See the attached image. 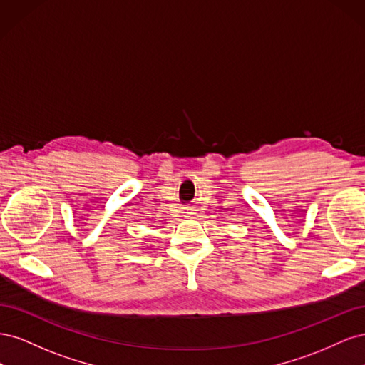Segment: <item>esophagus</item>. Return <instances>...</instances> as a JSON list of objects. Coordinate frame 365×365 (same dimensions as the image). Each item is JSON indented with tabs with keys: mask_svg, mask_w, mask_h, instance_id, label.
<instances>
[{
	"mask_svg": "<svg viewBox=\"0 0 365 365\" xmlns=\"http://www.w3.org/2000/svg\"><path fill=\"white\" fill-rule=\"evenodd\" d=\"M184 213L185 215H196V208L195 207H185L184 208Z\"/></svg>",
	"mask_w": 365,
	"mask_h": 365,
	"instance_id": "esophagus-1",
	"label": "esophagus"
}]
</instances>
